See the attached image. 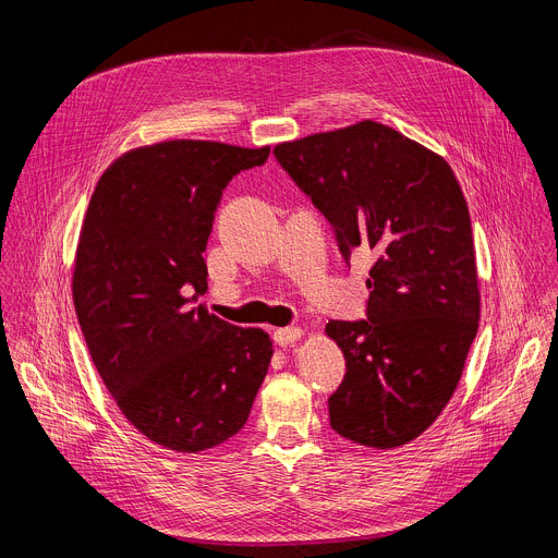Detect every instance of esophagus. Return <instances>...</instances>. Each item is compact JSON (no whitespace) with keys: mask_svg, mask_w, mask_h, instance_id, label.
<instances>
[{"mask_svg":"<svg viewBox=\"0 0 558 558\" xmlns=\"http://www.w3.org/2000/svg\"><path fill=\"white\" fill-rule=\"evenodd\" d=\"M300 338H302V329H298V327H284V329H276L274 331V340L280 347H291Z\"/></svg>","mask_w":558,"mask_h":558,"instance_id":"esophagus-1","label":"esophagus"}]
</instances>
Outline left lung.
Here are the masks:
<instances>
[{"label": "left lung", "mask_w": 558, "mask_h": 558, "mask_svg": "<svg viewBox=\"0 0 558 558\" xmlns=\"http://www.w3.org/2000/svg\"><path fill=\"white\" fill-rule=\"evenodd\" d=\"M333 229L338 250L371 252L364 320H329L347 360L331 428L386 450L420 437L454 392L480 323L472 227L441 156L362 121L274 149Z\"/></svg>", "instance_id": "left-lung-1"}]
</instances>
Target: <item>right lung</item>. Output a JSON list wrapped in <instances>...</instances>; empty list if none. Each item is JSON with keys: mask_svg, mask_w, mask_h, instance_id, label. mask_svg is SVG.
Instances as JSON below:
<instances>
[{"mask_svg": "<svg viewBox=\"0 0 558 558\" xmlns=\"http://www.w3.org/2000/svg\"><path fill=\"white\" fill-rule=\"evenodd\" d=\"M267 158L269 147L156 143L114 161L88 205L76 320L128 422L170 450H207L241 430L274 355L265 331L196 306L222 190Z\"/></svg>", "mask_w": 558, "mask_h": 558, "instance_id": "add662e5", "label": "right lung"}]
</instances>
